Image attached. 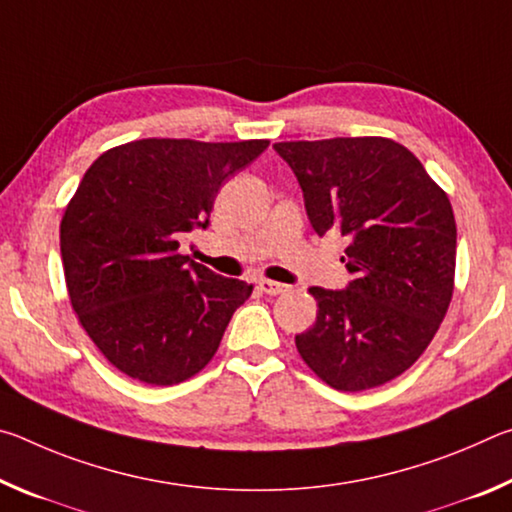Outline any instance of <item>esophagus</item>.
<instances>
[{"label":"esophagus","mask_w":512,"mask_h":512,"mask_svg":"<svg viewBox=\"0 0 512 512\" xmlns=\"http://www.w3.org/2000/svg\"><path fill=\"white\" fill-rule=\"evenodd\" d=\"M259 289H262L264 293H268V296H280V293L289 291L287 284L273 282V280H259Z\"/></svg>","instance_id":"1"}]
</instances>
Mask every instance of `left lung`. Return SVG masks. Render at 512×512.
Returning <instances> with one entry per match:
<instances>
[{
  "instance_id": "1",
  "label": "left lung",
  "mask_w": 512,
  "mask_h": 512,
  "mask_svg": "<svg viewBox=\"0 0 512 512\" xmlns=\"http://www.w3.org/2000/svg\"><path fill=\"white\" fill-rule=\"evenodd\" d=\"M318 237L348 239L345 289L311 287L316 323L300 357L336 391H366L427 350L454 291L456 221L422 162L386 137L280 142Z\"/></svg>"
}]
</instances>
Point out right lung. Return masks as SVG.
I'll use <instances>...</instances> for the list:
<instances>
[{
    "label": "right lung",
    "instance_id": "1",
    "mask_svg": "<svg viewBox=\"0 0 512 512\" xmlns=\"http://www.w3.org/2000/svg\"><path fill=\"white\" fill-rule=\"evenodd\" d=\"M266 140H137L85 171L60 223L69 300L94 345L124 375L171 386L214 357L253 284L216 275L180 244L210 225L225 180Z\"/></svg>",
    "mask_w": 512,
    "mask_h": 512
}]
</instances>
